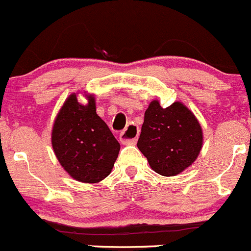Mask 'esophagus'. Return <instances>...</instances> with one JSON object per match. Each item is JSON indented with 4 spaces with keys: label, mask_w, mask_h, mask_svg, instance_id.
Returning a JSON list of instances; mask_svg holds the SVG:
<instances>
[{
    "label": "esophagus",
    "mask_w": 251,
    "mask_h": 251,
    "mask_svg": "<svg viewBox=\"0 0 251 251\" xmlns=\"http://www.w3.org/2000/svg\"><path fill=\"white\" fill-rule=\"evenodd\" d=\"M140 130L136 126H128L122 133L120 134V141L126 145H134L136 142L137 136H139Z\"/></svg>",
    "instance_id": "obj_1"
}]
</instances>
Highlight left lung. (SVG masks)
I'll use <instances>...</instances> for the list:
<instances>
[{
    "instance_id": "1",
    "label": "left lung",
    "mask_w": 251,
    "mask_h": 251,
    "mask_svg": "<svg viewBox=\"0 0 251 251\" xmlns=\"http://www.w3.org/2000/svg\"><path fill=\"white\" fill-rule=\"evenodd\" d=\"M202 129L182 103L161 107L153 100L145 112L137 148L161 176H176L195 161L202 147Z\"/></svg>"
}]
</instances>
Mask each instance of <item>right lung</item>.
I'll use <instances>...</instances> for the list:
<instances>
[{
    "instance_id": "1",
    "label": "right lung",
    "mask_w": 251,
    "mask_h": 251,
    "mask_svg": "<svg viewBox=\"0 0 251 251\" xmlns=\"http://www.w3.org/2000/svg\"><path fill=\"white\" fill-rule=\"evenodd\" d=\"M86 105L73 93L64 101L52 128L51 142L62 168L74 179L97 183L111 172L120 144L106 123L97 115L96 100Z\"/></svg>"
}]
</instances>
